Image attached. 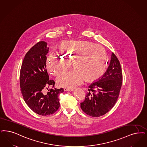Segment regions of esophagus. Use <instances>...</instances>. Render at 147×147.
I'll list each match as a JSON object with an SVG mask.
<instances>
[{
  "label": "esophagus",
  "mask_w": 147,
  "mask_h": 147,
  "mask_svg": "<svg viewBox=\"0 0 147 147\" xmlns=\"http://www.w3.org/2000/svg\"><path fill=\"white\" fill-rule=\"evenodd\" d=\"M73 90V88H64V91H71Z\"/></svg>",
  "instance_id": "esophagus-1"
}]
</instances>
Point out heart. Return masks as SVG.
Wrapping results in <instances>:
<instances>
[{"instance_id":"heart-1","label":"heart","mask_w":147,"mask_h":147,"mask_svg":"<svg viewBox=\"0 0 147 147\" xmlns=\"http://www.w3.org/2000/svg\"><path fill=\"white\" fill-rule=\"evenodd\" d=\"M59 54L50 53L47 57L48 71L57 76L67 70L73 57L72 71L57 78V85L73 88L86 82H93L102 76L106 71L107 55L105 49L88 41H65L58 48Z\"/></svg>"}]
</instances>
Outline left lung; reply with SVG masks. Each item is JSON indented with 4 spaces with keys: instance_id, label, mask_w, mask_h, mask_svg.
I'll return each mask as SVG.
<instances>
[{
    "instance_id": "1",
    "label": "left lung",
    "mask_w": 147,
    "mask_h": 147,
    "mask_svg": "<svg viewBox=\"0 0 147 147\" xmlns=\"http://www.w3.org/2000/svg\"><path fill=\"white\" fill-rule=\"evenodd\" d=\"M123 74L119 61L112 53L109 66L104 74L88 86L82 111L92 117H99L109 112L117 100L122 85Z\"/></svg>"
}]
</instances>
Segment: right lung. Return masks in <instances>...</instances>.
<instances>
[{"instance_id": "add662e5", "label": "right lung", "mask_w": 147, "mask_h": 147, "mask_svg": "<svg viewBox=\"0 0 147 147\" xmlns=\"http://www.w3.org/2000/svg\"><path fill=\"white\" fill-rule=\"evenodd\" d=\"M45 41H39L26 54L20 76L21 91L24 100L35 113L46 116L53 114L59 107V96L63 89L54 88L55 82L49 80L46 62L49 47ZM52 88L46 94L44 88Z\"/></svg>"}]
</instances>
